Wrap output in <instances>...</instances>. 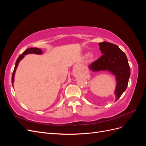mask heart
Segmentation results:
<instances>
[{"label":"heart","instance_id":"1","mask_svg":"<svg viewBox=\"0 0 146 146\" xmlns=\"http://www.w3.org/2000/svg\"><path fill=\"white\" fill-rule=\"evenodd\" d=\"M87 58L89 59V60H92V59H94V55L92 54V53H90V54H88V55H87Z\"/></svg>","mask_w":146,"mask_h":146}]
</instances>
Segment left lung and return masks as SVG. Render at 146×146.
I'll return each instance as SVG.
<instances>
[{"label": "left lung", "instance_id": "1", "mask_svg": "<svg viewBox=\"0 0 146 146\" xmlns=\"http://www.w3.org/2000/svg\"><path fill=\"white\" fill-rule=\"evenodd\" d=\"M103 55L88 67L94 72L107 71L116 77V87L114 91L115 100H117L126 90L130 76V68L125 54L117 45L102 42L99 43Z\"/></svg>", "mask_w": 146, "mask_h": 146}]
</instances>
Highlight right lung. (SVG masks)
<instances>
[{"label":"right lung","mask_w":146,"mask_h":146,"mask_svg":"<svg viewBox=\"0 0 146 146\" xmlns=\"http://www.w3.org/2000/svg\"><path fill=\"white\" fill-rule=\"evenodd\" d=\"M42 54V51L41 49V48H36V47H32V48H29L26 49L23 54H22L17 59L16 62L15 64V67L14 69V70H13V72L12 74V77H11V83H12V85L13 86V83H14L15 81V72H16V70L18 66L19 63L20 62V61L23 59L24 57L25 56V55H27V54Z\"/></svg>","instance_id":"right-lung-1"}]
</instances>
